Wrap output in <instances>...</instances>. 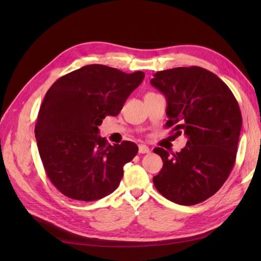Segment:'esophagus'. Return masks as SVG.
<instances>
[{
    "label": "esophagus",
    "instance_id": "34e87169",
    "mask_svg": "<svg viewBox=\"0 0 261 261\" xmlns=\"http://www.w3.org/2000/svg\"><path fill=\"white\" fill-rule=\"evenodd\" d=\"M149 151V147L146 145H139V152L140 153H148Z\"/></svg>",
    "mask_w": 261,
    "mask_h": 261
}]
</instances>
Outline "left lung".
<instances>
[{
	"instance_id": "8db88e82",
	"label": "left lung",
	"mask_w": 261,
	"mask_h": 261,
	"mask_svg": "<svg viewBox=\"0 0 261 261\" xmlns=\"http://www.w3.org/2000/svg\"><path fill=\"white\" fill-rule=\"evenodd\" d=\"M150 83L167 99L166 127L187 138L179 152L153 149L164 163L154 187L179 205L204 202L222 187L236 164L239 104L222 80L197 66L158 71Z\"/></svg>"
}]
</instances>
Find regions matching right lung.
Returning <instances> with one entry per match:
<instances>
[{"mask_svg": "<svg viewBox=\"0 0 261 261\" xmlns=\"http://www.w3.org/2000/svg\"><path fill=\"white\" fill-rule=\"evenodd\" d=\"M143 77V71L87 65L60 77L46 93L35 127L38 150L47 177L65 196L91 202L118 188L138 146L109 145L97 135L98 125L120 113Z\"/></svg>", "mask_w": 261, "mask_h": 261, "instance_id": "right-lung-1", "label": "right lung"}]
</instances>
